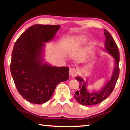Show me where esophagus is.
I'll use <instances>...</instances> for the list:
<instances>
[{"instance_id": "obj_1", "label": "esophagus", "mask_w": 130, "mask_h": 130, "mask_svg": "<svg viewBox=\"0 0 130 130\" xmlns=\"http://www.w3.org/2000/svg\"><path fill=\"white\" fill-rule=\"evenodd\" d=\"M69 74L72 77H74L75 75H76V70H75L74 68H70L69 69Z\"/></svg>"}]
</instances>
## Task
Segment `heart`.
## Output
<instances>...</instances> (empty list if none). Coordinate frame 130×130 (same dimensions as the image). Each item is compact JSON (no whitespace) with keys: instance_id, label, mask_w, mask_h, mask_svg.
<instances>
[{"instance_id":"obj_1","label":"heart","mask_w":130,"mask_h":130,"mask_svg":"<svg viewBox=\"0 0 130 130\" xmlns=\"http://www.w3.org/2000/svg\"><path fill=\"white\" fill-rule=\"evenodd\" d=\"M75 41L76 42L77 46H79L84 44L87 42V39L84 36H78V37H75Z\"/></svg>"}]
</instances>
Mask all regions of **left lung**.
Masks as SVG:
<instances>
[{
    "label": "left lung",
    "instance_id": "obj_1",
    "mask_svg": "<svg viewBox=\"0 0 130 130\" xmlns=\"http://www.w3.org/2000/svg\"><path fill=\"white\" fill-rule=\"evenodd\" d=\"M106 37L105 48L102 49L108 53L114 59L113 70L110 79L104 86L98 91H89L87 89L88 83L80 76L75 77L79 83V89L74 95L76 101L83 105H93L101 103L107 98L112 92L119 75V51L115 40L106 29H104ZM84 64H80L79 67H83Z\"/></svg>",
    "mask_w": 130,
    "mask_h": 130
}]
</instances>
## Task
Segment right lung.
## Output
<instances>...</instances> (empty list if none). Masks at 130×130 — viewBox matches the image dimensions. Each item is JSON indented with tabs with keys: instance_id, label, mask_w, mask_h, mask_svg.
Returning a JSON list of instances; mask_svg holds the SVG:
<instances>
[{
	"instance_id": "1",
	"label": "right lung",
	"mask_w": 130,
	"mask_h": 130,
	"mask_svg": "<svg viewBox=\"0 0 130 130\" xmlns=\"http://www.w3.org/2000/svg\"><path fill=\"white\" fill-rule=\"evenodd\" d=\"M60 28L59 25H34L14 46L12 77L20 94L32 103L46 102L58 84L69 78V67L53 66L44 59L45 43L54 39Z\"/></svg>"
}]
</instances>
